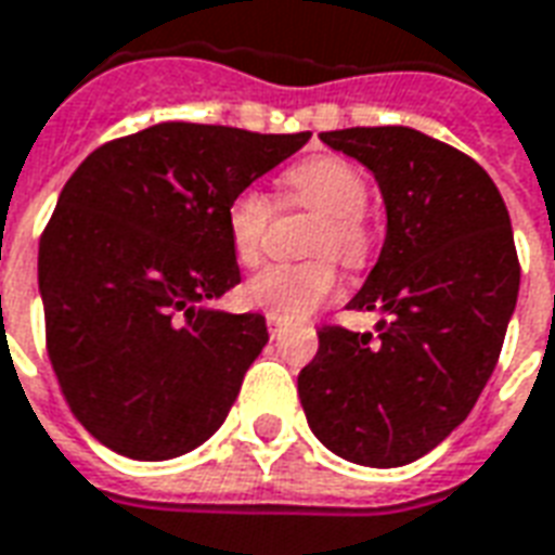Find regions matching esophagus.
I'll return each mask as SVG.
<instances>
[{"label":"esophagus","instance_id":"esophagus-1","mask_svg":"<svg viewBox=\"0 0 555 555\" xmlns=\"http://www.w3.org/2000/svg\"><path fill=\"white\" fill-rule=\"evenodd\" d=\"M267 326H270V338L282 340V335H285V323H282V320L270 318V314H267Z\"/></svg>","mask_w":555,"mask_h":555}]
</instances>
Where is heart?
Wrapping results in <instances>:
<instances>
[{"mask_svg":"<svg viewBox=\"0 0 555 555\" xmlns=\"http://www.w3.org/2000/svg\"><path fill=\"white\" fill-rule=\"evenodd\" d=\"M367 199V176L347 158L314 155L294 164L282 176V205L318 211L309 253L320 258L302 264H267L244 285L246 302L276 320H302L326 306L338 291V270L330 256L347 267H359L371 258L373 232L364 217ZM270 220L273 199L256 188H244L229 199L225 232L241 264H256L261 258Z\"/></svg>","mask_w":555,"mask_h":555,"instance_id":"obj_1","label":"heart"}]
</instances>
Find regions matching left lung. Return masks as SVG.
Instances as JSON below:
<instances>
[{
	"mask_svg": "<svg viewBox=\"0 0 555 555\" xmlns=\"http://www.w3.org/2000/svg\"><path fill=\"white\" fill-rule=\"evenodd\" d=\"M379 182L388 232L352 311L371 332L320 326L297 391L311 433L367 467L426 455L465 421L503 350L520 288L506 203L479 164L409 126L323 131Z\"/></svg>",
	"mask_w": 555,
	"mask_h": 555,
	"instance_id": "1",
	"label": "left lung"
}]
</instances>
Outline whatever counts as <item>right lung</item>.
I'll return each mask as SVG.
<instances>
[{
    "label": "right lung",
    "mask_w": 555,
    "mask_h": 555,
    "mask_svg": "<svg viewBox=\"0 0 555 555\" xmlns=\"http://www.w3.org/2000/svg\"><path fill=\"white\" fill-rule=\"evenodd\" d=\"M309 138L158 122L67 179L37 253L47 352L108 450L164 462L220 429L267 344L261 314L199 309L241 282L225 208Z\"/></svg>",
    "instance_id": "add662e5"
}]
</instances>
